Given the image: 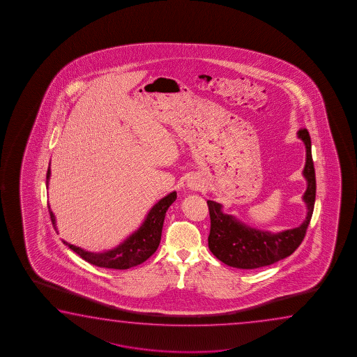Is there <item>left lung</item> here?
I'll return each instance as SVG.
<instances>
[{"instance_id": "obj_1", "label": "left lung", "mask_w": 357, "mask_h": 357, "mask_svg": "<svg viewBox=\"0 0 357 357\" xmlns=\"http://www.w3.org/2000/svg\"><path fill=\"white\" fill-rule=\"evenodd\" d=\"M298 137L306 146V165L303 176L307 180V190L303 199L307 205V216L296 229L271 234L251 229L235 218L221 211L222 206L208 199L211 229L208 248L212 254L229 266L237 268H259L282 260L296 251L301 245L314 212L316 199V177L311 153V139L306 128L298 131Z\"/></svg>"}]
</instances>
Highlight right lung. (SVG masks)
<instances>
[{
  "label": "right lung",
  "instance_id": "add662e5",
  "mask_svg": "<svg viewBox=\"0 0 357 357\" xmlns=\"http://www.w3.org/2000/svg\"><path fill=\"white\" fill-rule=\"evenodd\" d=\"M50 167L46 175V185L49 186ZM177 195L171 192L166 197L160 199L156 205L153 206L151 211L149 212L145 222L139 230L130 236L126 241L122 242L114 250H109L102 254H93L82 248L73 246L71 243L63 241L65 245L79 255L84 260L91 265L105 267V268H115V270H126L130 267L137 266L147 260L152 254L158 250L161 234H162L163 220L169 206L175 201ZM50 218L56 230V221H54V212L51 211L49 206Z\"/></svg>",
  "mask_w": 357,
  "mask_h": 357
}]
</instances>
